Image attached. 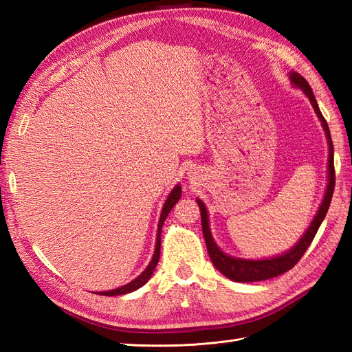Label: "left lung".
<instances>
[{
  "mask_svg": "<svg viewBox=\"0 0 352 352\" xmlns=\"http://www.w3.org/2000/svg\"><path fill=\"white\" fill-rule=\"evenodd\" d=\"M290 81L295 87L302 89V92L309 96L311 106H313V109H315L319 121H320V124H322L324 131L327 134L328 151H330V153H328V184H327V190H325L322 203H320L319 210L315 216V219L311 221L310 227L302 234L300 241H298V243L294 245V248H290L287 252L281 254V256L271 257V258H260V260L236 258V257L227 256L226 252H222L219 250V246L216 245V242L213 241V236L210 233V227H208L207 208H206L203 201L197 199V203L199 206V210H201V226H203V234H204V239H206L208 256H210V258H212V263L214 265V267L218 269L221 274L226 275L227 278L237 281V283H252V281L269 280V278H274V276H278L284 272H287L289 269L294 267L298 263V261H300V258L304 256V252L307 251L313 239H315L318 230L320 227V223H322L325 214L328 212V207H330L331 198H333L336 177H334V148H333L330 129H328V124L325 121V118L322 116V113H320L316 98H315V95H313V91H311L310 85L307 83V80L301 77L300 74L290 72Z\"/></svg>",
  "mask_w": 352,
  "mask_h": 352,
  "instance_id": "8db88e82",
  "label": "left lung"
}]
</instances>
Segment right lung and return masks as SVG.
<instances>
[{
    "label": "right lung",
    "instance_id": "right-lung-1",
    "mask_svg": "<svg viewBox=\"0 0 352 352\" xmlns=\"http://www.w3.org/2000/svg\"><path fill=\"white\" fill-rule=\"evenodd\" d=\"M182 197V188L180 186H175L174 189L170 190L168 199L164 201V206H163V210H162V214H160V219H159V228H157V239H155V250H154V256L151 258V261H149V265L146 266V269L144 272H142L138 278H134L133 281H130L129 284H125V286H121L118 289H113V290H107V292H98L100 295H104V296H115V295H125V294H130V292H134L138 290L139 287L144 286V284L151 278V275L154 272V269L157 266V263H159V258H160V242H162V227H163V222L164 219H166V216L169 214V212L172 210V207H174L178 199H180Z\"/></svg>",
    "mask_w": 352,
    "mask_h": 352
}]
</instances>
